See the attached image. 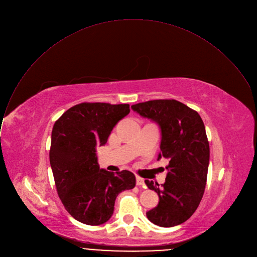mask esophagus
Returning a JSON list of instances; mask_svg holds the SVG:
<instances>
[{
    "mask_svg": "<svg viewBox=\"0 0 257 257\" xmlns=\"http://www.w3.org/2000/svg\"><path fill=\"white\" fill-rule=\"evenodd\" d=\"M137 185L138 186H143V187H146V184H145V181L142 177L140 176H137Z\"/></svg>",
    "mask_w": 257,
    "mask_h": 257,
    "instance_id": "1",
    "label": "esophagus"
}]
</instances>
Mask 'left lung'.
<instances>
[{"mask_svg": "<svg viewBox=\"0 0 257 257\" xmlns=\"http://www.w3.org/2000/svg\"><path fill=\"white\" fill-rule=\"evenodd\" d=\"M141 116L161 128V153L169 159L165 183L145 180L159 195L147 218L157 226L173 227L188 220L202 198L210 162V146L199 114L174 99H159L132 105Z\"/></svg>", "mask_w": 257, "mask_h": 257, "instance_id": "1", "label": "left lung"}]
</instances>
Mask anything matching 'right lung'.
Masks as SVG:
<instances>
[{"label": "right lung", "mask_w": 257, "mask_h": 257, "mask_svg": "<svg viewBox=\"0 0 257 257\" xmlns=\"http://www.w3.org/2000/svg\"><path fill=\"white\" fill-rule=\"evenodd\" d=\"M128 113V104L83 102L55 122L49 162L57 191L68 213L83 224L107 222L116 196L136 185L134 173L100 169L96 156V147L107 143L114 125Z\"/></svg>", "instance_id": "obj_1"}]
</instances>
